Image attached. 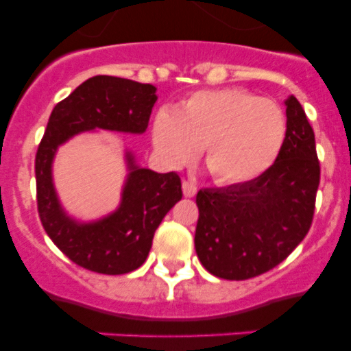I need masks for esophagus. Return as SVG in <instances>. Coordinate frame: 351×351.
I'll return each instance as SVG.
<instances>
[{
	"label": "esophagus",
	"mask_w": 351,
	"mask_h": 351,
	"mask_svg": "<svg viewBox=\"0 0 351 351\" xmlns=\"http://www.w3.org/2000/svg\"><path fill=\"white\" fill-rule=\"evenodd\" d=\"M183 194H185V197H194L197 194V185L192 180H185L183 182Z\"/></svg>",
	"instance_id": "34e87169"
}]
</instances>
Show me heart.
I'll return each instance as SVG.
<instances>
[{"label": "heart", "mask_w": 351, "mask_h": 351, "mask_svg": "<svg viewBox=\"0 0 351 351\" xmlns=\"http://www.w3.org/2000/svg\"><path fill=\"white\" fill-rule=\"evenodd\" d=\"M286 135L279 104L239 88L197 91L175 112L162 110L154 121V143L169 162L185 165L202 149L206 169L221 185L267 171Z\"/></svg>", "instance_id": "b5f03b06"}]
</instances>
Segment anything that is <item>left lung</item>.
Masks as SVG:
<instances>
[{"label":"left lung","mask_w":351,"mask_h":351,"mask_svg":"<svg viewBox=\"0 0 351 351\" xmlns=\"http://www.w3.org/2000/svg\"><path fill=\"white\" fill-rule=\"evenodd\" d=\"M274 165L244 183L197 192L195 251L209 274L245 280L286 260L308 234L320 183L315 135L296 97Z\"/></svg>","instance_id":"left-lung-1"}]
</instances>
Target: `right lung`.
I'll return each mask as SVG.
<instances>
[{
  "mask_svg": "<svg viewBox=\"0 0 351 351\" xmlns=\"http://www.w3.org/2000/svg\"><path fill=\"white\" fill-rule=\"evenodd\" d=\"M156 86L116 76L84 81L51 110L36 152V201L43 228L58 250L80 267L121 275L142 267L166 213L182 199V180L175 171L138 168L126 154L128 175L119 208L91 223L72 220L62 209L51 180L58 145L81 131L143 133L156 104Z\"/></svg>",
  "mask_w": 351,
  "mask_h": 351,
  "instance_id": "obj_1",
  "label": "right lung"
}]
</instances>
